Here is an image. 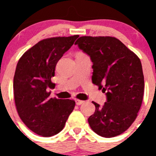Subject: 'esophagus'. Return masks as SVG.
<instances>
[{"instance_id":"esophagus-1","label":"esophagus","mask_w":156,"mask_h":156,"mask_svg":"<svg viewBox=\"0 0 156 156\" xmlns=\"http://www.w3.org/2000/svg\"><path fill=\"white\" fill-rule=\"evenodd\" d=\"M75 103H76V105L80 106V105L83 104V103H84V101H83V100H75Z\"/></svg>"}]
</instances>
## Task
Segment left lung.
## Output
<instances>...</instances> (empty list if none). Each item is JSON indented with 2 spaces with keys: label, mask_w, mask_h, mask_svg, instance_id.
<instances>
[{
  "label": "left lung",
  "mask_w": 156,
  "mask_h": 156,
  "mask_svg": "<svg viewBox=\"0 0 156 156\" xmlns=\"http://www.w3.org/2000/svg\"><path fill=\"white\" fill-rule=\"evenodd\" d=\"M75 44L90 57L92 82L107 99L102 107L92 102L96 110L88 123L100 136H118L134 122L142 104L144 77L140 59L114 37L83 36Z\"/></svg>",
  "instance_id": "left-lung-1"
}]
</instances>
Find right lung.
Listing matches in <instances>:
<instances>
[{"instance_id": "add662e5", "label": "right lung", "mask_w": 156, "mask_h": 156, "mask_svg": "<svg viewBox=\"0 0 156 156\" xmlns=\"http://www.w3.org/2000/svg\"><path fill=\"white\" fill-rule=\"evenodd\" d=\"M79 35L44 39L28 50L17 63L13 78L16 107L23 123L48 137L63 129L75 108L72 100L50 98L49 88L58 61Z\"/></svg>"}]
</instances>
